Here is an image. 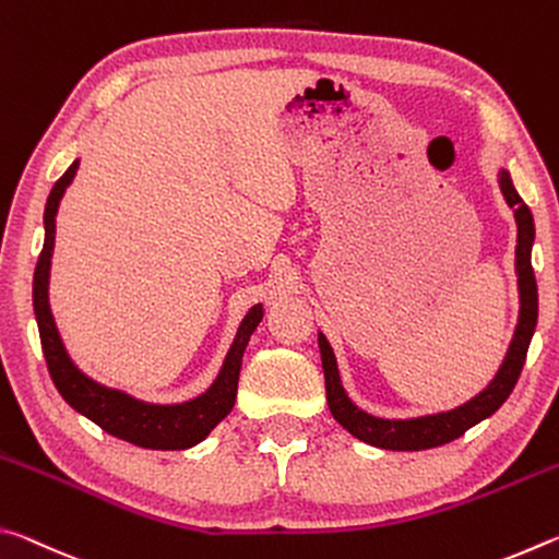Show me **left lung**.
<instances>
[{
    "instance_id": "1",
    "label": "left lung",
    "mask_w": 559,
    "mask_h": 559,
    "mask_svg": "<svg viewBox=\"0 0 559 559\" xmlns=\"http://www.w3.org/2000/svg\"><path fill=\"white\" fill-rule=\"evenodd\" d=\"M498 185L508 206L513 210L515 224H518L515 273H518V293H520L518 325H515L513 340H510L508 345V353L503 357V365L498 367L496 377L488 382L484 392H478L473 400L456 406V409L427 414V416H412V419H382V416H374L370 412L359 409V406L349 400L343 386V380H340L333 347H330L328 337L323 333H318L320 359H323V372H325L328 406L340 427L347 429L355 439L370 443V447L390 449V451H424V449L443 447V443L463 437V433H466L471 427H476L478 421L488 419L490 414H496L510 396V392H513L520 370H523L525 365L530 340H533L535 325H537V283H535L533 263H530V251H533V241H535V224L527 204L520 200L508 169H500L498 173Z\"/></svg>"
}]
</instances>
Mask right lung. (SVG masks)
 Returning a JSON list of instances; mask_svg holds the SVG:
<instances>
[{
  "instance_id": "add662e5",
  "label": "right lung",
  "mask_w": 559,
  "mask_h": 559,
  "mask_svg": "<svg viewBox=\"0 0 559 559\" xmlns=\"http://www.w3.org/2000/svg\"><path fill=\"white\" fill-rule=\"evenodd\" d=\"M79 159L66 169L63 177L53 185L49 200L44 210V249L39 253V263L34 271V313L36 325H39L41 349L49 365V374L56 390L69 402L75 412L88 416L93 424H98L110 437L135 443L143 449L157 451H179L192 449L197 443L210 437L212 429L219 424L226 414L234 409L236 386H239L241 357L249 345V337L259 328L263 318V302L249 308L243 316L236 337L224 357V365L216 380L206 392L189 402L179 404H153L130 396L122 390H112L93 380L86 372L75 367L63 347L59 328L53 323L51 306H49V273H51V253L56 239V212H59L61 197L66 187L73 182Z\"/></svg>"
}]
</instances>
